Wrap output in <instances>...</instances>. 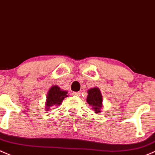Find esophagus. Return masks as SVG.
Instances as JSON below:
<instances>
[{
	"instance_id": "obj_1",
	"label": "esophagus",
	"mask_w": 155,
	"mask_h": 155,
	"mask_svg": "<svg viewBox=\"0 0 155 155\" xmlns=\"http://www.w3.org/2000/svg\"><path fill=\"white\" fill-rule=\"evenodd\" d=\"M72 95L74 96V97H79L80 96V93L79 92H73Z\"/></svg>"
}]
</instances>
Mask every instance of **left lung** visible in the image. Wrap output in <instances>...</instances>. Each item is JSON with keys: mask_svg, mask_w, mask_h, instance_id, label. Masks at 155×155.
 <instances>
[{"mask_svg": "<svg viewBox=\"0 0 155 155\" xmlns=\"http://www.w3.org/2000/svg\"><path fill=\"white\" fill-rule=\"evenodd\" d=\"M87 102L94 109L95 113L100 112V107H102V97L100 91L97 87H94L88 91V96L87 97Z\"/></svg>", "mask_w": 155, "mask_h": 155, "instance_id": "left-lung-1", "label": "left lung"}]
</instances>
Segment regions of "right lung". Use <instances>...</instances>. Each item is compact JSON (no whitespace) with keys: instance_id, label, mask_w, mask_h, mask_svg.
I'll use <instances>...</instances> for the list:
<instances>
[{"instance_id":"add662e5","label":"right lung","mask_w":155,"mask_h":155,"mask_svg":"<svg viewBox=\"0 0 155 155\" xmlns=\"http://www.w3.org/2000/svg\"><path fill=\"white\" fill-rule=\"evenodd\" d=\"M67 94H68L67 91H61L58 86H53L48 91V97H47L46 105L48 109L53 105L57 106L61 105L63 99L68 97Z\"/></svg>"}]
</instances>
